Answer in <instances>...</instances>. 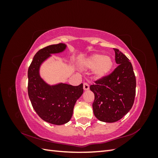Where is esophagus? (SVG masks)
<instances>
[{
  "instance_id": "obj_1",
  "label": "esophagus",
  "mask_w": 158,
  "mask_h": 158,
  "mask_svg": "<svg viewBox=\"0 0 158 158\" xmlns=\"http://www.w3.org/2000/svg\"><path fill=\"white\" fill-rule=\"evenodd\" d=\"M89 89V85L87 84V83H84V90H88Z\"/></svg>"
}]
</instances>
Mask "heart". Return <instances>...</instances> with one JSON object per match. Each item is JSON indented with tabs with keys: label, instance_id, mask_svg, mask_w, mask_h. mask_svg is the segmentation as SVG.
<instances>
[{
	"label": "heart",
	"instance_id": "1",
	"mask_svg": "<svg viewBox=\"0 0 158 158\" xmlns=\"http://www.w3.org/2000/svg\"><path fill=\"white\" fill-rule=\"evenodd\" d=\"M85 67L94 68L93 73L97 78H102L109 73L113 67V60L109 56L94 54L88 58L85 62Z\"/></svg>",
	"mask_w": 158,
	"mask_h": 158
}]
</instances>
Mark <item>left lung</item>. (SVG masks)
<instances>
[{
  "label": "left lung",
  "instance_id": "obj_1",
  "mask_svg": "<svg viewBox=\"0 0 158 158\" xmlns=\"http://www.w3.org/2000/svg\"><path fill=\"white\" fill-rule=\"evenodd\" d=\"M118 65L111 74L95 81L90 89L95 95L93 113L100 121H119L132 107L136 77L132 63L119 49H114Z\"/></svg>",
  "mask_w": 158,
  "mask_h": 158
}]
</instances>
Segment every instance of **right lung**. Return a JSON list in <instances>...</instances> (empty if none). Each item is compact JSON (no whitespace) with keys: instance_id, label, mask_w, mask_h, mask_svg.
Segmentation results:
<instances>
[{"instance_id":"1","label":"right lung","mask_w":158,"mask_h":158,"mask_svg":"<svg viewBox=\"0 0 158 158\" xmlns=\"http://www.w3.org/2000/svg\"><path fill=\"white\" fill-rule=\"evenodd\" d=\"M65 48V44L59 43L39 50L28 70V93L34 110L44 121L58 125L71 119L74 105L84 92L83 84L77 86L66 84L48 85L40 76L39 69L51 53L62 52Z\"/></svg>"}]
</instances>
